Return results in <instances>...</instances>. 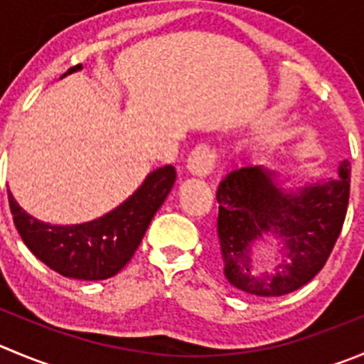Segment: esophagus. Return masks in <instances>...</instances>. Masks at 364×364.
Wrapping results in <instances>:
<instances>
[{
	"mask_svg": "<svg viewBox=\"0 0 364 364\" xmlns=\"http://www.w3.org/2000/svg\"><path fill=\"white\" fill-rule=\"evenodd\" d=\"M214 166H216V151H214V148L205 143L196 144V146L193 148L191 155H189V171H191L193 175L205 176L213 171Z\"/></svg>",
	"mask_w": 364,
	"mask_h": 364,
	"instance_id": "34e87169",
	"label": "esophagus"
}]
</instances>
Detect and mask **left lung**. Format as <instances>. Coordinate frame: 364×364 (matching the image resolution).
<instances>
[{
	"label": "left lung",
	"mask_w": 364,
	"mask_h": 364,
	"mask_svg": "<svg viewBox=\"0 0 364 364\" xmlns=\"http://www.w3.org/2000/svg\"><path fill=\"white\" fill-rule=\"evenodd\" d=\"M350 196V162L323 184L286 193L275 173L232 169L216 191L218 245L225 277L250 295L282 296L302 288L323 268L340 237ZM273 233L284 241L281 262L257 270L251 261L255 240Z\"/></svg>",
	"instance_id": "obj_1"
}]
</instances>
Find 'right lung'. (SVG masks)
Listing matches in <instances>:
<instances>
[{"mask_svg": "<svg viewBox=\"0 0 364 364\" xmlns=\"http://www.w3.org/2000/svg\"><path fill=\"white\" fill-rule=\"evenodd\" d=\"M78 69L82 64L69 68L65 75ZM175 178L173 166L155 169L117 209L82 225L43 223L24 213L9 191L10 213L21 240L44 264L69 279L103 280L121 272L134 257Z\"/></svg>", "mask_w": 364, "mask_h": 364, "instance_id": "1", "label": "right lung"}]
</instances>
